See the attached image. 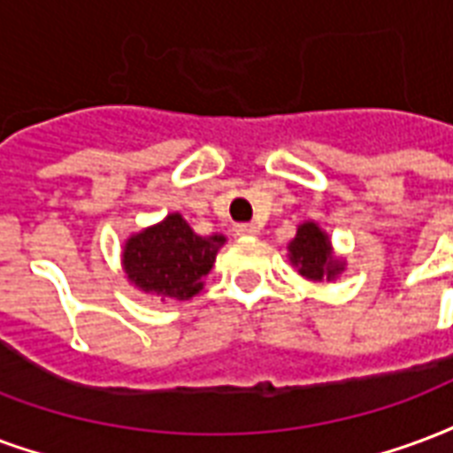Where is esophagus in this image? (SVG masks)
I'll return each mask as SVG.
<instances>
[{"instance_id": "esophagus-1", "label": "esophagus", "mask_w": 453, "mask_h": 453, "mask_svg": "<svg viewBox=\"0 0 453 453\" xmlns=\"http://www.w3.org/2000/svg\"><path fill=\"white\" fill-rule=\"evenodd\" d=\"M235 233L240 237H257L259 235V226L257 223H244V226H237Z\"/></svg>"}]
</instances>
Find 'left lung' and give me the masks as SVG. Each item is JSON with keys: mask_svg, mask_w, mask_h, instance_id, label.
I'll return each instance as SVG.
<instances>
[{"mask_svg": "<svg viewBox=\"0 0 453 453\" xmlns=\"http://www.w3.org/2000/svg\"><path fill=\"white\" fill-rule=\"evenodd\" d=\"M288 259L311 283H331L346 271V259L334 252L331 237L314 220H304L288 242Z\"/></svg>", "mask_w": 453, "mask_h": 453, "instance_id": "8db88e82", "label": "left lung"}]
</instances>
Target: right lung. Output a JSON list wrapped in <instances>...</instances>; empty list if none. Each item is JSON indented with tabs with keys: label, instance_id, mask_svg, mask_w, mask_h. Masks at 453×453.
I'll return each mask as SVG.
<instances>
[{
	"label": "right lung",
	"instance_id": "obj_1",
	"mask_svg": "<svg viewBox=\"0 0 453 453\" xmlns=\"http://www.w3.org/2000/svg\"><path fill=\"white\" fill-rule=\"evenodd\" d=\"M223 244L226 235H199L175 211L124 240L122 271L134 288L160 303L189 300L203 288Z\"/></svg>",
	"mask_w": 453,
	"mask_h": 453
}]
</instances>
